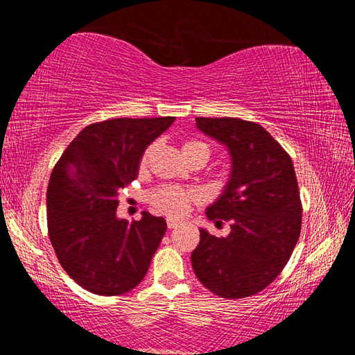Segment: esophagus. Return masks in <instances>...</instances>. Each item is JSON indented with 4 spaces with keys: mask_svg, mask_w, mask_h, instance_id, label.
<instances>
[{
    "mask_svg": "<svg viewBox=\"0 0 355 355\" xmlns=\"http://www.w3.org/2000/svg\"><path fill=\"white\" fill-rule=\"evenodd\" d=\"M178 225V220L175 219H167V228H175Z\"/></svg>",
    "mask_w": 355,
    "mask_h": 355,
    "instance_id": "34e87169",
    "label": "esophagus"
}]
</instances>
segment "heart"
Instances as JSON below:
<instances>
[{"mask_svg":"<svg viewBox=\"0 0 355 355\" xmlns=\"http://www.w3.org/2000/svg\"><path fill=\"white\" fill-rule=\"evenodd\" d=\"M155 150V146H150L146 152H144L139 167L141 169H146L150 156H152ZM205 155L207 158L209 156V147L205 142L202 141H186L183 144V155ZM196 199V194L192 191L178 188V186H164V188L156 189L152 194V203L155 208H158L161 213H166L169 216H183L188 211L189 202Z\"/></svg>","mask_w":355,"mask_h":355,"instance_id":"1","label":"heart"}]
</instances>
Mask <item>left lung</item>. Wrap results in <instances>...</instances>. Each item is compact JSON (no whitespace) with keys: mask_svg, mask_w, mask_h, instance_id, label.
Returning <instances> with one entry per match:
<instances>
[{"mask_svg":"<svg viewBox=\"0 0 355 355\" xmlns=\"http://www.w3.org/2000/svg\"><path fill=\"white\" fill-rule=\"evenodd\" d=\"M196 127L230 155V177L207 216L230 220L232 230L218 238L200 228L192 269L218 296L248 297L275 280L299 239L302 205L293 161L255 122L196 117Z\"/></svg>","mask_w":355,"mask_h":355,"instance_id":"obj_1","label":"left lung"}]
</instances>
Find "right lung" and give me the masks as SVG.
<instances>
[{
	"instance_id": "add662e5",
	"label": "right lung",
	"mask_w": 355,
	"mask_h": 355,
	"mask_svg": "<svg viewBox=\"0 0 355 355\" xmlns=\"http://www.w3.org/2000/svg\"><path fill=\"white\" fill-rule=\"evenodd\" d=\"M175 117L111 119L80 131L51 172L48 235L84 290L117 296L141 284L166 233L164 218H117L119 191L135 182L146 148Z\"/></svg>"
}]
</instances>
